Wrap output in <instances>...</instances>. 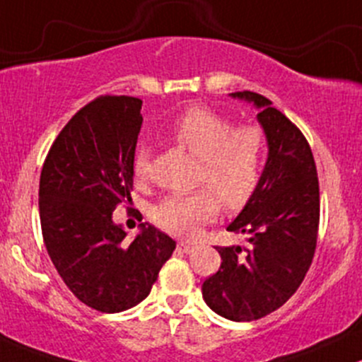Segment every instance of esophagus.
I'll list each match as a JSON object with an SVG mask.
<instances>
[{
    "label": "esophagus",
    "instance_id": "34e87169",
    "mask_svg": "<svg viewBox=\"0 0 362 362\" xmlns=\"http://www.w3.org/2000/svg\"><path fill=\"white\" fill-rule=\"evenodd\" d=\"M177 249H178V251H180V252H185V254H187V252L192 251V249H194V245L190 244V242L180 240V242H178V244H177Z\"/></svg>",
    "mask_w": 362,
    "mask_h": 362
}]
</instances>
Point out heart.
Instances as JSON below:
<instances>
[{"label": "heart", "instance_id": "heart-1", "mask_svg": "<svg viewBox=\"0 0 362 362\" xmlns=\"http://www.w3.org/2000/svg\"><path fill=\"white\" fill-rule=\"evenodd\" d=\"M168 137L199 160L197 184L204 187L158 202L153 211L158 226L173 235L190 237L218 216L221 202L230 211L247 204L263 168L264 136L259 127H235L226 115L192 106L175 118ZM149 172L151 151L141 146L134 156V173L144 182Z\"/></svg>", "mask_w": 362, "mask_h": 362}]
</instances>
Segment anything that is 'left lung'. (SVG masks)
Listing matches in <instances>:
<instances>
[{"mask_svg": "<svg viewBox=\"0 0 362 362\" xmlns=\"http://www.w3.org/2000/svg\"><path fill=\"white\" fill-rule=\"evenodd\" d=\"M252 103L268 142V160L256 192L226 230L247 245L216 247L221 266L202 284V297L232 321L259 320L276 311L303 284L315 256L320 225V184L309 142L272 101L242 90Z\"/></svg>", "mask_w": 362, "mask_h": 362, "instance_id": "obj_1", "label": "left lung"}]
</instances>
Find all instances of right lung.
Here are the masks:
<instances>
[{
  "mask_svg": "<svg viewBox=\"0 0 362 362\" xmlns=\"http://www.w3.org/2000/svg\"><path fill=\"white\" fill-rule=\"evenodd\" d=\"M142 101L101 96L54 139L39 180L42 239L54 268L81 303L120 313L149 296L175 240L153 225L127 244L115 208L132 201Z\"/></svg>",
  "mask_w": 362,
  "mask_h": 362,
  "instance_id": "obj_1",
  "label": "right lung"
}]
</instances>
